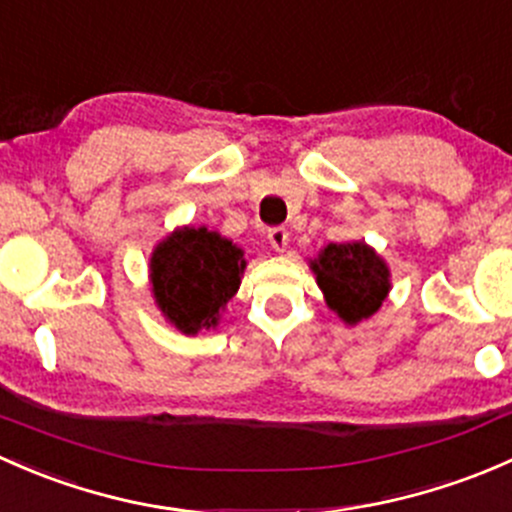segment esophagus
Here are the masks:
<instances>
[{
	"mask_svg": "<svg viewBox=\"0 0 512 512\" xmlns=\"http://www.w3.org/2000/svg\"><path fill=\"white\" fill-rule=\"evenodd\" d=\"M268 241H271L273 251H278V254H283L288 246V231L283 229V226H276V229L268 231Z\"/></svg>",
	"mask_w": 512,
	"mask_h": 512,
	"instance_id": "obj_1",
	"label": "esophagus"
}]
</instances>
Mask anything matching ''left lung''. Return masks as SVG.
I'll return each mask as SVG.
<instances>
[{
    "mask_svg": "<svg viewBox=\"0 0 512 512\" xmlns=\"http://www.w3.org/2000/svg\"><path fill=\"white\" fill-rule=\"evenodd\" d=\"M325 305L345 325L355 328L370 320L392 291V271L387 261L365 241L328 244L310 258Z\"/></svg>",
    "mask_w": 512,
    "mask_h": 512,
    "instance_id": "left-lung-1",
    "label": "left lung"
}]
</instances>
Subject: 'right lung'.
<instances>
[{
    "label": "right lung",
    "mask_w": 512,
    "mask_h": 512,
    "mask_svg": "<svg viewBox=\"0 0 512 512\" xmlns=\"http://www.w3.org/2000/svg\"><path fill=\"white\" fill-rule=\"evenodd\" d=\"M150 291L162 318L182 335L214 330L246 271L239 244L207 226H177L150 254Z\"/></svg>",
    "instance_id": "add662e5"
}]
</instances>
